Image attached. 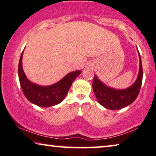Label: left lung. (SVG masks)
<instances>
[{
    "mask_svg": "<svg viewBox=\"0 0 156 156\" xmlns=\"http://www.w3.org/2000/svg\"><path fill=\"white\" fill-rule=\"evenodd\" d=\"M139 56V72L136 82L126 89L117 90L105 86L94 75L93 90L98 103L103 107L110 110H119L132 103L139 94L143 79V68L141 59Z\"/></svg>",
    "mask_w": 156,
    "mask_h": 156,
    "instance_id": "left-lung-1",
    "label": "left lung"
}]
</instances>
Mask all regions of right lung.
<instances>
[{
  "mask_svg": "<svg viewBox=\"0 0 156 156\" xmlns=\"http://www.w3.org/2000/svg\"><path fill=\"white\" fill-rule=\"evenodd\" d=\"M22 56L23 51L18 66V75L22 92L28 101L40 107H51L64 100L72 83L81 74L80 70L72 72L56 83L42 87L31 82L27 78L22 68Z\"/></svg>",
  "mask_w": 156,
  "mask_h": 156,
  "instance_id": "1",
  "label": "right lung"
}]
</instances>
